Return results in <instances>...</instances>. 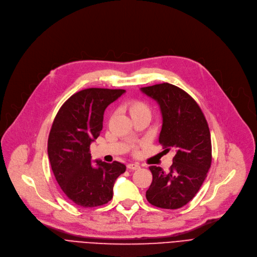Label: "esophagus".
<instances>
[{
    "label": "esophagus",
    "mask_w": 257,
    "mask_h": 257,
    "mask_svg": "<svg viewBox=\"0 0 257 257\" xmlns=\"http://www.w3.org/2000/svg\"><path fill=\"white\" fill-rule=\"evenodd\" d=\"M127 168L131 171H134V170H139L141 167L138 164H129V165H127Z\"/></svg>",
    "instance_id": "obj_1"
}]
</instances>
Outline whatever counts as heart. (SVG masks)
Returning a JSON list of instances; mask_svg holds the SVG:
<instances>
[{"mask_svg": "<svg viewBox=\"0 0 257 257\" xmlns=\"http://www.w3.org/2000/svg\"><path fill=\"white\" fill-rule=\"evenodd\" d=\"M127 109L131 117L142 114V113H150L149 107L141 101H131L127 104Z\"/></svg>", "mask_w": 257, "mask_h": 257, "instance_id": "heart-1", "label": "heart"}]
</instances>
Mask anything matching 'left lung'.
Masks as SVG:
<instances>
[{"label": "left lung", "mask_w": 257, "mask_h": 257, "mask_svg": "<svg viewBox=\"0 0 257 257\" xmlns=\"http://www.w3.org/2000/svg\"><path fill=\"white\" fill-rule=\"evenodd\" d=\"M141 90L159 105L163 115L159 144L164 152H175L169 172L149 168L153 180L146 198L156 207L177 209L196 196L207 176L211 165L208 124L197 102L177 86L161 83Z\"/></svg>", "instance_id": "left-lung-1"}]
</instances>
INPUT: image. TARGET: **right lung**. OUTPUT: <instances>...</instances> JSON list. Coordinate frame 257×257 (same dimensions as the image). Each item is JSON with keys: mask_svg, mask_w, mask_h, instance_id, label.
<instances>
[{"mask_svg": "<svg viewBox=\"0 0 257 257\" xmlns=\"http://www.w3.org/2000/svg\"><path fill=\"white\" fill-rule=\"evenodd\" d=\"M126 90L87 88L74 93L60 107L49 134L48 155L64 195L81 207H96L112 199L116 178L126 166L102 160L91 164L89 147L103 128L107 106Z\"/></svg>", "mask_w": 257, "mask_h": 257, "instance_id": "obj_1", "label": "right lung"}]
</instances>
